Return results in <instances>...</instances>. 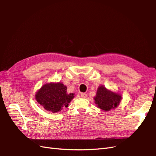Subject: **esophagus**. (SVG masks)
<instances>
[{"label":"esophagus","instance_id":"obj_1","mask_svg":"<svg viewBox=\"0 0 156 156\" xmlns=\"http://www.w3.org/2000/svg\"><path fill=\"white\" fill-rule=\"evenodd\" d=\"M80 96H81L82 98H87V94H86V93H81Z\"/></svg>","mask_w":156,"mask_h":156}]
</instances>
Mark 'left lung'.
I'll list each match as a JSON object with an SVG mask.
<instances>
[{
  "instance_id": "1",
  "label": "left lung",
  "mask_w": 156,
  "mask_h": 156,
  "mask_svg": "<svg viewBox=\"0 0 156 156\" xmlns=\"http://www.w3.org/2000/svg\"><path fill=\"white\" fill-rule=\"evenodd\" d=\"M94 99L98 108L104 111H108L117 107L122 97L120 94L108 90L102 85L98 88L97 94Z\"/></svg>"
}]
</instances>
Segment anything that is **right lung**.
Wrapping results in <instances>:
<instances>
[{
  "label": "right lung",
  "instance_id": "right-lung-1",
  "mask_svg": "<svg viewBox=\"0 0 156 156\" xmlns=\"http://www.w3.org/2000/svg\"><path fill=\"white\" fill-rule=\"evenodd\" d=\"M74 97V93L68 94L67 87L61 82L47 83L36 92L35 99L46 111L53 113L68 107Z\"/></svg>",
  "mask_w": 156,
  "mask_h": 156
}]
</instances>
